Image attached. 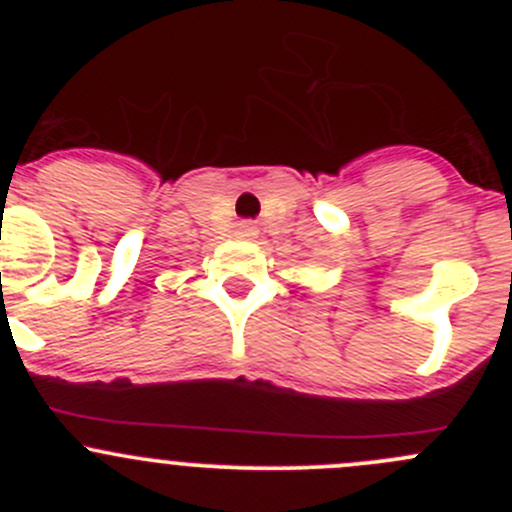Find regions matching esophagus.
<instances>
[{"label":"esophagus","instance_id":"34e87169","mask_svg":"<svg viewBox=\"0 0 512 512\" xmlns=\"http://www.w3.org/2000/svg\"><path fill=\"white\" fill-rule=\"evenodd\" d=\"M235 235L240 237V240H252V237H257V227L252 223H240L235 227Z\"/></svg>","mask_w":512,"mask_h":512}]
</instances>
